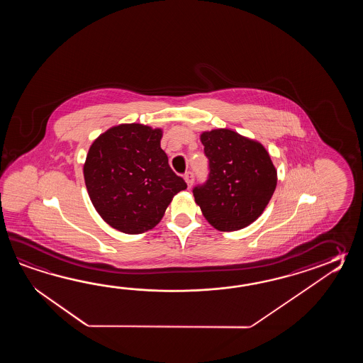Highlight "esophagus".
I'll list each match as a JSON object with an SVG mask.
<instances>
[{"label": "esophagus", "instance_id": "esophagus-1", "mask_svg": "<svg viewBox=\"0 0 363 363\" xmlns=\"http://www.w3.org/2000/svg\"><path fill=\"white\" fill-rule=\"evenodd\" d=\"M184 180L186 182L188 186L191 188V186L193 185V182H194V174H193L192 171H188V172H185Z\"/></svg>", "mask_w": 363, "mask_h": 363}]
</instances>
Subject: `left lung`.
Returning <instances> with one entry per match:
<instances>
[{
    "mask_svg": "<svg viewBox=\"0 0 363 363\" xmlns=\"http://www.w3.org/2000/svg\"><path fill=\"white\" fill-rule=\"evenodd\" d=\"M208 160V180L193 188L196 203L218 231L253 223L277 188V170L262 144L219 128L201 135Z\"/></svg>",
    "mask_w": 363,
    "mask_h": 363,
    "instance_id": "8db88e82",
    "label": "left lung"
}]
</instances>
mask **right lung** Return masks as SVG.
<instances>
[{
    "label": "right lung",
    "mask_w": 363,
    "mask_h": 363,
    "mask_svg": "<svg viewBox=\"0 0 363 363\" xmlns=\"http://www.w3.org/2000/svg\"><path fill=\"white\" fill-rule=\"evenodd\" d=\"M162 130L119 124L93 141L84 163L89 199L118 231L138 235L160 223L172 197L186 188L161 149Z\"/></svg>",
    "instance_id": "1"
}]
</instances>
